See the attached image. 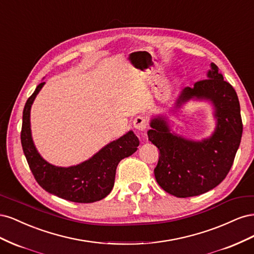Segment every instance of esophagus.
Segmentation results:
<instances>
[{
	"instance_id": "esophagus-1",
	"label": "esophagus",
	"mask_w": 254,
	"mask_h": 254,
	"mask_svg": "<svg viewBox=\"0 0 254 254\" xmlns=\"http://www.w3.org/2000/svg\"><path fill=\"white\" fill-rule=\"evenodd\" d=\"M133 127L139 131H144L147 128V122L143 117H136L133 121Z\"/></svg>"
}]
</instances>
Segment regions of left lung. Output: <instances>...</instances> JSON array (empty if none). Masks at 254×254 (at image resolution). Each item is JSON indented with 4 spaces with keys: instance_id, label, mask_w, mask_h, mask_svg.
Segmentation results:
<instances>
[{
    "instance_id": "obj_1",
    "label": "left lung",
    "mask_w": 254,
    "mask_h": 254,
    "mask_svg": "<svg viewBox=\"0 0 254 254\" xmlns=\"http://www.w3.org/2000/svg\"><path fill=\"white\" fill-rule=\"evenodd\" d=\"M205 80L181 90L167 112L153 114L148 139L160 150L155 177L168 194L179 198L198 196L217 187L226 178L240 147L243 124L235 90L224 80L218 66L211 64ZM209 102L215 120L213 132L193 140L172 129L169 118L184 104Z\"/></svg>"
}]
</instances>
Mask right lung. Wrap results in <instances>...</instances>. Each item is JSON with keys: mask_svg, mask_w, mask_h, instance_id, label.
<instances>
[{"mask_svg": "<svg viewBox=\"0 0 254 254\" xmlns=\"http://www.w3.org/2000/svg\"><path fill=\"white\" fill-rule=\"evenodd\" d=\"M45 82H41L23 110L21 143L35 179L50 194L73 202L90 203L109 195L120 161L137 150L140 142L132 130L114 140L83 162L72 166L51 164L37 150L30 127V109Z\"/></svg>", "mask_w": 254, "mask_h": 254, "instance_id": "obj_1", "label": "right lung"}]
</instances>
